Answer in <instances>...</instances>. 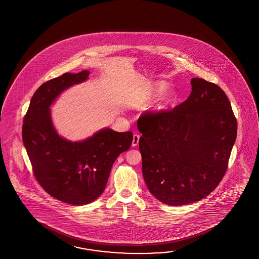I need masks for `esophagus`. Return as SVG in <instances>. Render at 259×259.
<instances>
[{
  "instance_id": "esophagus-1",
  "label": "esophagus",
  "mask_w": 259,
  "mask_h": 259,
  "mask_svg": "<svg viewBox=\"0 0 259 259\" xmlns=\"http://www.w3.org/2000/svg\"><path fill=\"white\" fill-rule=\"evenodd\" d=\"M139 141H140V135L139 134H134L133 135V139H132V146L133 147L137 146Z\"/></svg>"
}]
</instances>
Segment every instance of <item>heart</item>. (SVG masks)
Returning a JSON list of instances; mask_svg holds the SVG:
<instances>
[{"mask_svg":"<svg viewBox=\"0 0 259 259\" xmlns=\"http://www.w3.org/2000/svg\"><path fill=\"white\" fill-rule=\"evenodd\" d=\"M165 90V84H159L157 87H156V94H162L164 91ZM172 101V96H170V98L168 99V102H171Z\"/></svg>","mask_w":259,"mask_h":259,"instance_id":"b5f03b06","label":"heart"}]
</instances>
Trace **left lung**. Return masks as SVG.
Segmentation results:
<instances>
[{"mask_svg": "<svg viewBox=\"0 0 259 259\" xmlns=\"http://www.w3.org/2000/svg\"><path fill=\"white\" fill-rule=\"evenodd\" d=\"M192 93L170 110L139 117V149L150 193L168 205L206 197L225 175L237 120L223 90L193 77Z\"/></svg>", "mask_w": 259, "mask_h": 259, "instance_id": "8db88e82", "label": "left lung"}]
</instances>
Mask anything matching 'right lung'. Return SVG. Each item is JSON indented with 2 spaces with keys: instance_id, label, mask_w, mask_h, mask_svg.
<instances>
[{
  "instance_id": "1",
  "label": "right lung",
  "mask_w": 259,
  "mask_h": 259,
  "mask_svg": "<svg viewBox=\"0 0 259 259\" xmlns=\"http://www.w3.org/2000/svg\"><path fill=\"white\" fill-rule=\"evenodd\" d=\"M90 71L50 79L39 87L28 106L22 127L23 143L36 180L51 196L66 204H90L105 191L111 168L128 150L132 132L104 128L82 142L61 137L51 119L50 105L75 84L88 79Z\"/></svg>"
}]
</instances>
